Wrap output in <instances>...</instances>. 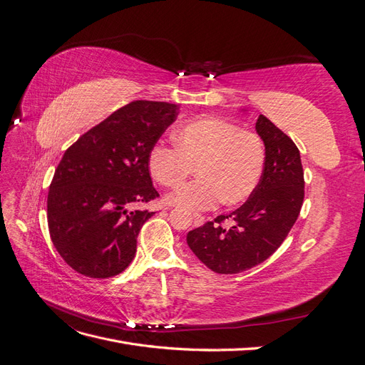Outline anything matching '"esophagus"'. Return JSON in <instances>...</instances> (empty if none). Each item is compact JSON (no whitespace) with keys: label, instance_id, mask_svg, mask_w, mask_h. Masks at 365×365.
Returning <instances> with one entry per match:
<instances>
[{"label":"esophagus","instance_id":"1","mask_svg":"<svg viewBox=\"0 0 365 365\" xmlns=\"http://www.w3.org/2000/svg\"><path fill=\"white\" fill-rule=\"evenodd\" d=\"M193 225H195V227H201V225H204V217H202V216H200V215H196V216L193 217Z\"/></svg>","mask_w":365,"mask_h":365}]
</instances>
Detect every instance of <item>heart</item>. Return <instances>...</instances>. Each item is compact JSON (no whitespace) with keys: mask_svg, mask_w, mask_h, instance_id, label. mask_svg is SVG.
Listing matches in <instances>:
<instances>
[{"mask_svg":"<svg viewBox=\"0 0 365 365\" xmlns=\"http://www.w3.org/2000/svg\"><path fill=\"white\" fill-rule=\"evenodd\" d=\"M175 146L157 143L149 150L150 175L165 187H178L197 168L200 180L180 187L168 204L185 212H207L220 201L236 205L256 192L267 165V149L256 132L233 121L204 115L178 128Z\"/></svg>","mask_w":365,"mask_h":365,"instance_id":"1","label":"heart"}]
</instances>
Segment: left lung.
I'll return each mask as SVG.
<instances>
[{"label":"left lung","instance_id":"left-lung-1","mask_svg":"<svg viewBox=\"0 0 365 365\" xmlns=\"http://www.w3.org/2000/svg\"><path fill=\"white\" fill-rule=\"evenodd\" d=\"M256 132L267 149L256 192L235 212L187 235L195 256L219 274H239L267 260L288 236L303 205L304 173L295 143L264 115H259ZM225 218H233L235 225L222 227Z\"/></svg>","mask_w":365,"mask_h":365}]
</instances>
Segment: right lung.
<instances>
[{"mask_svg": "<svg viewBox=\"0 0 365 365\" xmlns=\"http://www.w3.org/2000/svg\"><path fill=\"white\" fill-rule=\"evenodd\" d=\"M178 106L137 101L117 109L67 149L47 200L50 237L70 267L91 279L125 271L153 215L132 207L155 200L148 155Z\"/></svg>", "mask_w": 365, "mask_h": 365, "instance_id": "add662e5", "label": "right lung"}]
</instances>
